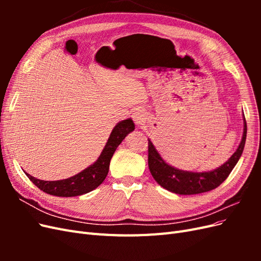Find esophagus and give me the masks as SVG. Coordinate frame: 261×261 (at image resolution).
<instances>
[{"label": "esophagus", "instance_id": "1", "mask_svg": "<svg viewBox=\"0 0 261 261\" xmlns=\"http://www.w3.org/2000/svg\"><path fill=\"white\" fill-rule=\"evenodd\" d=\"M132 117H133L134 122H135V124L138 125V126L141 125V124H144L146 122L145 113L141 111V110H135V111H134V113H133V115H132Z\"/></svg>", "mask_w": 261, "mask_h": 261}]
</instances>
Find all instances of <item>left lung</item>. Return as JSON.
<instances>
[{"label":"left lung","mask_w":261,"mask_h":261,"mask_svg":"<svg viewBox=\"0 0 261 261\" xmlns=\"http://www.w3.org/2000/svg\"><path fill=\"white\" fill-rule=\"evenodd\" d=\"M247 125L244 117L243 138L238 150L223 165L209 172H188L171 167L165 162L153 144L148 139V165L155 181L169 192L179 195H195L206 193L220 186L230 175L240 160L246 141Z\"/></svg>","instance_id":"obj_1"}]
</instances>
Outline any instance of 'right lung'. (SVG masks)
<instances>
[{
	"label": "right lung",
	"mask_w": 261,
	"mask_h": 261,
	"mask_svg": "<svg viewBox=\"0 0 261 261\" xmlns=\"http://www.w3.org/2000/svg\"><path fill=\"white\" fill-rule=\"evenodd\" d=\"M135 129V124L132 118L124 120L113 128L108 143L102 150L98 160L90 167L85 169L78 174L61 180H42L31 176L28 173L26 175L33 183L42 192L58 197H73L89 193L102 184L108 175L110 161L123 139L127 134Z\"/></svg>",
	"instance_id": "1"
}]
</instances>
